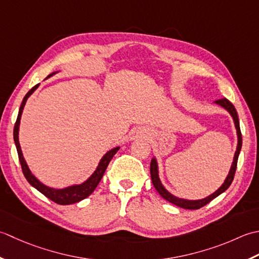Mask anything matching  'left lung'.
<instances>
[{"label": "left lung", "instance_id": "obj_1", "mask_svg": "<svg viewBox=\"0 0 259 259\" xmlns=\"http://www.w3.org/2000/svg\"><path fill=\"white\" fill-rule=\"evenodd\" d=\"M219 106H221L223 108H225L227 112H228L231 117L234 119L235 123V127L237 131V137H238V144H237V150L235 152V156H234V161L233 164H231V167L229 170L228 176H227L225 182L221 184V187L214 191L212 194H210L207 198L200 199V200H187V199H182V198H178L176 196H173L172 193H170L163 186L160 177H159V165H157V161L155 157H153L151 161V166H150V171H151V179L153 182V186L156 189V191L161 194L162 198H164L166 201L171 202L173 204L178 205V207L183 208V209H190V210H194V209H200L203 205H205L207 203H209L211 200H213L214 198H217L218 196H220L221 193L225 192L227 189L230 187L231 182L234 180L235 177V172L237 168V162H238V156L239 153L241 150V144H242V137H241V132H240V126H239V119H238V115H237L236 108L233 104H231L227 98H223V99H218L214 102Z\"/></svg>", "mask_w": 259, "mask_h": 259}]
</instances>
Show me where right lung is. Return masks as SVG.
I'll return each mask as SVG.
<instances>
[{
	"instance_id": "right-lung-1",
	"label": "right lung",
	"mask_w": 259,
	"mask_h": 259,
	"mask_svg": "<svg viewBox=\"0 0 259 259\" xmlns=\"http://www.w3.org/2000/svg\"><path fill=\"white\" fill-rule=\"evenodd\" d=\"M55 73L56 72L50 73V75L47 78L54 76ZM38 87H39V83H38V85H35L34 87L31 88L30 91L28 92V94H26L24 96V98L22 100V104H21L20 109H19L17 122H15V125H14V131H13L14 143H15V146H17V151H18V154H19V160H20V163H21V167H22V172L24 174L25 179L28 180V182L31 184V186L35 188L42 194H45L47 198H49L54 202H56L58 204H71V203L79 202V201H81V200L86 199L87 197L91 196V194L94 192V190L96 189V187L98 186V183L100 182V180H102V178L104 176L105 171H106V168L109 164L110 160L113 159V156L119 150V146L114 147V149L108 151L106 154H105L102 157V160L99 161V164L96 167L95 172L87 179L85 182H82L81 184H75V186H70V187H67V188H63V189H54V188L47 187L46 184L40 182L38 179H36L32 173H31L30 168H29L28 164H26V162L24 160L22 151H21V146H20V143H19V127H20L21 115H22L26 100H28V98L33 94V92Z\"/></svg>"
}]
</instances>
